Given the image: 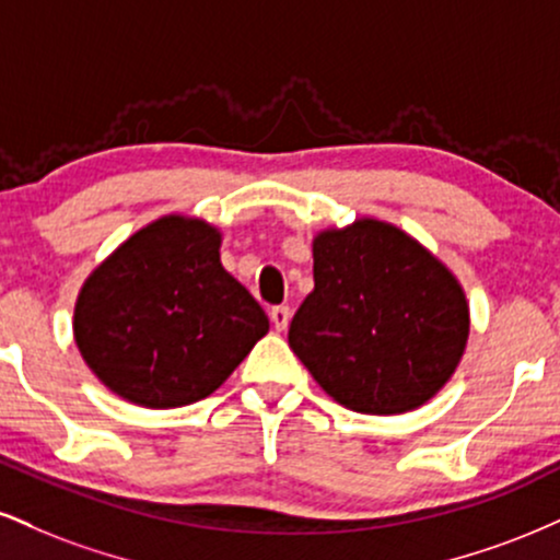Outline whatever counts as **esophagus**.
Listing matches in <instances>:
<instances>
[{
    "instance_id": "34e87169",
    "label": "esophagus",
    "mask_w": 560,
    "mask_h": 560,
    "mask_svg": "<svg viewBox=\"0 0 560 560\" xmlns=\"http://www.w3.org/2000/svg\"><path fill=\"white\" fill-rule=\"evenodd\" d=\"M271 323H273V328L276 331H284V328L289 326V318H292V310H289L287 305H276V307H271Z\"/></svg>"
}]
</instances>
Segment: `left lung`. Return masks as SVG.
Returning <instances> with one entry per match:
<instances>
[{
  "mask_svg": "<svg viewBox=\"0 0 560 560\" xmlns=\"http://www.w3.org/2000/svg\"><path fill=\"white\" fill-rule=\"evenodd\" d=\"M315 289L289 347L318 386L362 415H401L446 386L469 336L456 276L415 237L357 219L313 240Z\"/></svg>",
  "mask_w": 560,
  "mask_h": 560,
  "instance_id": "left-lung-1",
  "label": "left lung"
}]
</instances>
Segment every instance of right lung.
Here are the masks:
<instances>
[{
    "mask_svg": "<svg viewBox=\"0 0 560 560\" xmlns=\"http://www.w3.org/2000/svg\"><path fill=\"white\" fill-rule=\"evenodd\" d=\"M221 232L164 215L85 279L75 345L106 388L148 409L211 396L268 334L262 307L221 266Z\"/></svg>",
    "mask_w": 560,
    "mask_h": 560,
    "instance_id": "right-lung-1",
    "label": "right lung"
}]
</instances>
